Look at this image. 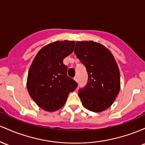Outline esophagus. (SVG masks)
Returning <instances> with one entry per match:
<instances>
[{
	"instance_id": "1",
	"label": "esophagus",
	"mask_w": 145,
	"mask_h": 145,
	"mask_svg": "<svg viewBox=\"0 0 145 145\" xmlns=\"http://www.w3.org/2000/svg\"><path fill=\"white\" fill-rule=\"evenodd\" d=\"M74 80L76 81V82H77L78 81V79H77V77H74Z\"/></svg>"
}]
</instances>
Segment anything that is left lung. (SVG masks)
<instances>
[{"label": "left lung", "instance_id": "8db88e82", "mask_svg": "<svg viewBox=\"0 0 145 145\" xmlns=\"http://www.w3.org/2000/svg\"><path fill=\"white\" fill-rule=\"evenodd\" d=\"M74 53L86 66L88 83L79 90L83 105L94 112L110 108L120 91V72L113 55L101 44L76 42Z\"/></svg>", "mask_w": 145, "mask_h": 145}]
</instances>
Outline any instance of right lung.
<instances>
[{"instance_id":"right-lung-1","label":"right lung","mask_w":145,"mask_h":145,"mask_svg":"<svg viewBox=\"0 0 145 145\" xmlns=\"http://www.w3.org/2000/svg\"><path fill=\"white\" fill-rule=\"evenodd\" d=\"M74 41H57L39 51L29 68L27 87L35 103L45 111L54 112L64 106L70 92L77 87L67 75L63 63L74 51Z\"/></svg>"}]
</instances>
